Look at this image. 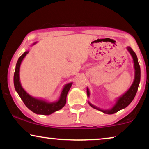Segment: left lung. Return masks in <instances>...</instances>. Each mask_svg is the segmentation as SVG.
Returning a JSON list of instances; mask_svg holds the SVG:
<instances>
[{
  "label": "left lung",
  "instance_id": "1",
  "mask_svg": "<svg viewBox=\"0 0 149 149\" xmlns=\"http://www.w3.org/2000/svg\"><path fill=\"white\" fill-rule=\"evenodd\" d=\"M127 49L128 52H130V54H131L132 57L134 68V81H133L132 84L130 88H129V90L126 92H125L123 95H121L118 98H117L116 104L113 106L112 108H111L109 109L104 110V109H100L99 107H97L96 106L93 105L90 102H88L90 107H92L95 109H97V110L103 112L104 113L113 114L116 112L119 111L121 109H123L125 108H126L131 103L132 101L134 100L135 95L136 94V92H137L138 87H139L140 83V78H141V70H140V66L139 62H138V59L137 57H136V54H135V52L130 47H127ZM87 95H88V97H90V91H89L88 88H87Z\"/></svg>",
  "mask_w": 149,
  "mask_h": 149
}]
</instances>
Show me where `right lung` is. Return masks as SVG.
<instances>
[{"label": "right lung", "mask_w": 149, "mask_h": 149, "mask_svg": "<svg viewBox=\"0 0 149 149\" xmlns=\"http://www.w3.org/2000/svg\"><path fill=\"white\" fill-rule=\"evenodd\" d=\"M28 53L29 51L24 52L21 57L19 58L17 62L14 74V85L15 90L19 95L20 98L23 101L26 107L30 109L31 111L36 114H40V115H50L54 112L60 110L64 107L66 102V96H67L68 92H69L73 83H67L64 85V88L61 92L59 99L56 102H48L45 100H41V99H37L31 96L29 94L27 93L22 88L19 78L20 65H21L24 58Z\"/></svg>", "instance_id": "1"}]
</instances>
